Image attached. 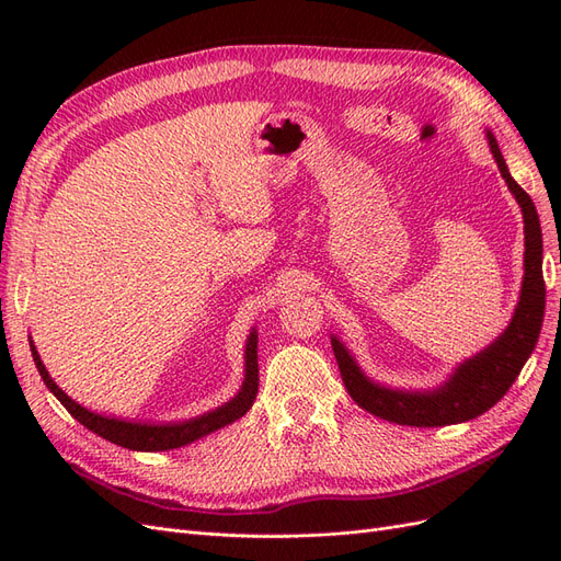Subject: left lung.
<instances>
[{"instance_id": "obj_1", "label": "left lung", "mask_w": 561, "mask_h": 561, "mask_svg": "<svg viewBox=\"0 0 561 561\" xmlns=\"http://www.w3.org/2000/svg\"><path fill=\"white\" fill-rule=\"evenodd\" d=\"M486 142L524 217V278L511 325L478 355L458 365L449 379L433 390H400L371 381L342 344V339L332 334V351L348 396L369 414L400 423V426H449V423H463L491 410L513 386L524 363L529 360L542 328L546 280H542V233L538 213L531 196L507 171L491 130H486Z\"/></svg>"}]
</instances>
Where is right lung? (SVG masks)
Returning <instances> with one entry per match:
<instances>
[{
  "mask_svg": "<svg viewBox=\"0 0 561 561\" xmlns=\"http://www.w3.org/2000/svg\"><path fill=\"white\" fill-rule=\"evenodd\" d=\"M32 358H35V365L39 369V375L46 383V388L54 393L60 404L70 412L81 426H87L95 435L110 439V443L126 447L133 451H168V449H178L184 445H192L194 439L206 437L219 428L229 426L236 419H241L257 398V386H260V367H257V330L252 328L245 342V377L243 386L239 393H236L229 402L219 404L217 410L206 412L194 419L186 421H171V423H145V421H126V419H116V416H105L87 410L79 402H75L70 396L65 393L58 383L50 379L46 371L39 353L35 344L30 342Z\"/></svg>",
  "mask_w": 561,
  "mask_h": 561,
  "instance_id": "obj_1",
  "label": "right lung"
}]
</instances>
